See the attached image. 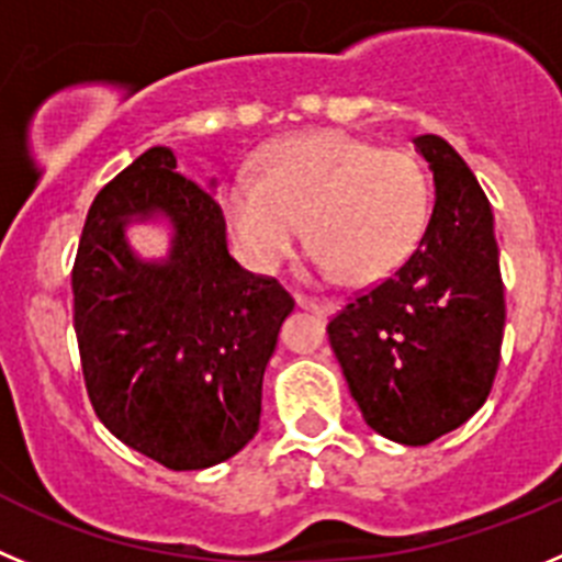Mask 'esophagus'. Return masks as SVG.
<instances>
[{
  "mask_svg": "<svg viewBox=\"0 0 562 562\" xmlns=\"http://www.w3.org/2000/svg\"><path fill=\"white\" fill-rule=\"evenodd\" d=\"M296 307H302V311L318 313V316H330V313L336 311V305H333V302L316 300V296H305V293H296Z\"/></svg>",
  "mask_w": 562,
  "mask_h": 562,
  "instance_id": "obj_1",
  "label": "esophagus"
}]
</instances>
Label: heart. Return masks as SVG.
<instances>
[{"label": "heart", "instance_id": "heart-1", "mask_svg": "<svg viewBox=\"0 0 562 562\" xmlns=\"http://www.w3.org/2000/svg\"><path fill=\"white\" fill-rule=\"evenodd\" d=\"M221 204L257 269L282 266L307 221L313 274H347L363 285L414 255L431 221V179L412 150L378 148L344 131H311L271 145L257 176H229Z\"/></svg>", "mask_w": 562, "mask_h": 562}]
</instances>
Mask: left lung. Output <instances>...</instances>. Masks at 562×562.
Instances as JSON below:
<instances>
[{
  "label": "left lung",
  "instance_id": "obj_1",
  "mask_svg": "<svg viewBox=\"0 0 562 562\" xmlns=\"http://www.w3.org/2000/svg\"><path fill=\"white\" fill-rule=\"evenodd\" d=\"M414 145L437 195L426 235L401 269L330 318L327 336L367 426L428 445L487 401L502 361L504 282L473 170L442 136Z\"/></svg>",
  "mask_w": 562,
  "mask_h": 562
}]
</instances>
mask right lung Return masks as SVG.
Segmentation results:
<instances>
[{
    "label": "right lung",
    "mask_w": 562,
    "mask_h": 562,
    "mask_svg": "<svg viewBox=\"0 0 562 562\" xmlns=\"http://www.w3.org/2000/svg\"><path fill=\"white\" fill-rule=\"evenodd\" d=\"M165 214L168 261H139L128 220ZM75 336L94 414L170 470L235 457L260 428L262 372L293 311L274 277L240 269L210 190L145 150L98 193L72 269Z\"/></svg>",
    "instance_id": "add662e5"
}]
</instances>
